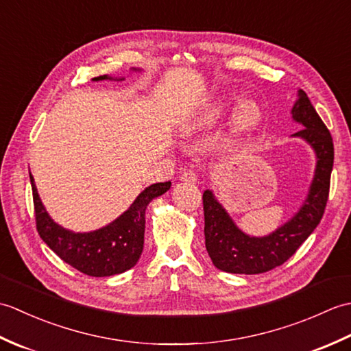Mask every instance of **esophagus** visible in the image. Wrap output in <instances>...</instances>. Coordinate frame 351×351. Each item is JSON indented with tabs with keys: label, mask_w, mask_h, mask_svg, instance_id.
Listing matches in <instances>:
<instances>
[{
	"label": "esophagus",
	"mask_w": 351,
	"mask_h": 351,
	"mask_svg": "<svg viewBox=\"0 0 351 351\" xmlns=\"http://www.w3.org/2000/svg\"><path fill=\"white\" fill-rule=\"evenodd\" d=\"M181 181H185L189 184H195L197 181V173H196V171H193V170H185V171H182V175H181Z\"/></svg>",
	"instance_id": "34e87169"
}]
</instances>
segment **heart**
I'll use <instances>...</instances> for the list:
<instances>
[{
    "label": "heart",
    "mask_w": 351,
    "mask_h": 351,
    "mask_svg": "<svg viewBox=\"0 0 351 351\" xmlns=\"http://www.w3.org/2000/svg\"><path fill=\"white\" fill-rule=\"evenodd\" d=\"M226 110L225 104H220L217 107V110L214 111V117L221 114L223 111ZM259 121V110L256 107V104H253L250 101L243 102L240 107H238L237 113H235V126L240 131H247L250 128H253Z\"/></svg>",
    "instance_id": "1"
}]
</instances>
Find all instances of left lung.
<instances>
[{"label":"left lung","mask_w":351,"mask_h":351,"mask_svg":"<svg viewBox=\"0 0 351 351\" xmlns=\"http://www.w3.org/2000/svg\"><path fill=\"white\" fill-rule=\"evenodd\" d=\"M300 98L293 108V117L304 128L294 136L304 138L317 152V170L308 199L302 210L287 225L271 235L255 238L243 234L228 213L214 199L213 193H204L205 245L213 264L219 270L237 274H258L282 265L294 255L304 240L322 221L329 200L330 175L333 169V140L330 131L318 116L308 95L300 90Z\"/></svg>","instance_id":"obj_1"}]
</instances>
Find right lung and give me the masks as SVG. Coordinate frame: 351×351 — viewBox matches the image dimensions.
Segmentation results:
<instances>
[{
    "label": "right lung",
    "mask_w": 351,
    "mask_h": 351,
    "mask_svg": "<svg viewBox=\"0 0 351 351\" xmlns=\"http://www.w3.org/2000/svg\"><path fill=\"white\" fill-rule=\"evenodd\" d=\"M106 78L108 77L101 75L93 80ZM29 181L33 190L36 228L42 240L66 264L95 278L123 273L137 264L143 252L146 208L152 199L164 195L171 185L170 181L154 184L141 191L130 210L108 226L88 234H73L49 219L37 195L32 173Z\"/></svg>",
    "instance_id": "add662e5"
}]
</instances>
